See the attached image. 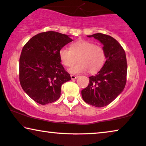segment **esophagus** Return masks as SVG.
Instances as JSON below:
<instances>
[{
    "label": "esophagus",
    "mask_w": 146,
    "mask_h": 146,
    "mask_svg": "<svg viewBox=\"0 0 146 146\" xmlns=\"http://www.w3.org/2000/svg\"><path fill=\"white\" fill-rule=\"evenodd\" d=\"M71 78L72 80H74V79H76L77 78V76H75V75H71Z\"/></svg>",
    "instance_id": "1"
}]
</instances>
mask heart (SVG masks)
Here are the masks:
<instances>
[{"label": "heart", "instance_id": "1", "mask_svg": "<svg viewBox=\"0 0 146 146\" xmlns=\"http://www.w3.org/2000/svg\"><path fill=\"white\" fill-rule=\"evenodd\" d=\"M59 57L61 63L67 67H71L78 61L79 63L70 68L72 74L89 71L91 74L98 73L106 61V53L100 45L85 40H78L69 46V49L63 47L59 50Z\"/></svg>", "mask_w": 146, "mask_h": 146}]
</instances>
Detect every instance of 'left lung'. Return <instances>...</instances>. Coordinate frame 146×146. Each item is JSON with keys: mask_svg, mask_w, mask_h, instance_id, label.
I'll use <instances>...</instances> for the list:
<instances>
[{"mask_svg": "<svg viewBox=\"0 0 146 146\" xmlns=\"http://www.w3.org/2000/svg\"><path fill=\"white\" fill-rule=\"evenodd\" d=\"M98 40L104 46L106 61L95 76L89 77V83L81 91L87 104L102 108L111 103L123 91L127 76L125 50L112 36L102 33L88 35Z\"/></svg>", "mask_w": 146, "mask_h": 146, "instance_id": "1", "label": "left lung"}]
</instances>
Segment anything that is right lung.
I'll use <instances>...</instances> for the list:
<instances>
[{
  "label": "right lung",
  "mask_w": 146,
  "mask_h": 146,
  "mask_svg": "<svg viewBox=\"0 0 146 146\" xmlns=\"http://www.w3.org/2000/svg\"><path fill=\"white\" fill-rule=\"evenodd\" d=\"M71 41L69 35L47 31L33 36L23 48L19 59L20 83L25 92L38 104L57 101L61 85L71 80L61 63L59 51Z\"/></svg>",
  "instance_id": "obj_1"
}]
</instances>
